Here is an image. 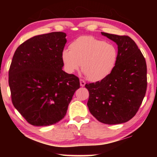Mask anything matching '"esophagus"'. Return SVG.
<instances>
[{"mask_svg": "<svg viewBox=\"0 0 157 157\" xmlns=\"http://www.w3.org/2000/svg\"><path fill=\"white\" fill-rule=\"evenodd\" d=\"M80 86H84V85H85V84H86V82H85V81L83 79H80Z\"/></svg>", "mask_w": 157, "mask_h": 157, "instance_id": "1", "label": "esophagus"}]
</instances>
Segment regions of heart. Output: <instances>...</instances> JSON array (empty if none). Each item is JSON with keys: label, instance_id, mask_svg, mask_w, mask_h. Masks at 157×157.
I'll return each mask as SVG.
<instances>
[{"label": "heart", "instance_id": "1", "mask_svg": "<svg viewBox=\"0 0 157 157\" xmlns=\"http://www.w3.org/2000/svg\"><path fill=\"white\" fill-rule=\"evenodd\" d=\"M118 52L112 44L91 36H82L71 42L69 50H63L62 59L68 73H73L82 65V71L89 80L106 78L116 65Z\"/></svg>", "mask_w": 157, "mask_h": 157}]
</instances>
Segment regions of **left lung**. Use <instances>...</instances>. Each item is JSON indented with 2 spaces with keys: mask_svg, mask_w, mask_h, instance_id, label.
Segmentation results:
<instances>
[{
  "mask_svg": "<svg viewBox=\"0 0 157 157\" xmlns=\"http://www.w3.org/2000/svg\"><path fill=\"white\" fill-rule=\"evenodd\" d=\"M101 33L118 45V58L106 78L85 84L89 93L87 105L100 123H123L136 115L142 104L147 86V65L141 51L129 36Z\"/></svg>",
  "mask_w": 157,
  "mask_h": 157,
  "instance_id": "obj_1",
  "label": "left lung"
}]
</instances>
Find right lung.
<instances>
[{
    "mask_svg": "<svg viewBox=\"0 0 157 157\" xmlns=\"http://www.w3.org/2000/svg\"><path fill=\"white\" fill-rule=\"evenodd\" d=\"M66 34L54 32L28 39L17 48L9 70L12 102L26 121L48 126L64 118L80 84L62 70Z\"/></svg>",
    "mask_w": 157,
    "mask_h": 157,
    "instance_id": "1",
    "label": "right lung"
}]
</instances>
